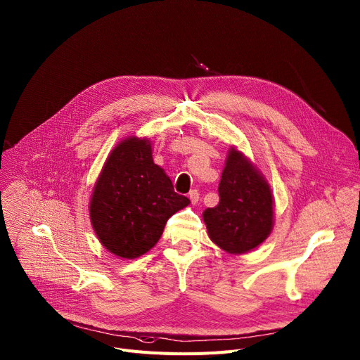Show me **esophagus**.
Segmentation results:
<instances>
[{
    "label": "esophagus",
    "mask_w": 360,
    "mask_h": 360,
    "mask_svg": "<svg viewBox=\"0 0 360 360\" xmlns=\"http://www.w3.org/2000/svg\"><path fill=\"white\" fill-rule=\"evenodd\" d=\"M189 200H191V202H193V204H197V202H198V200H200V193H198L197 189L189 191Z\"/></svg>",
    "instance_id": "1"
}]
</instances>
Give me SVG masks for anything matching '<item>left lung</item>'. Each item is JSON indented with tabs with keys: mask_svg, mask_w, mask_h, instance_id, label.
I'll use <instances>...</instances> for the list:
<instances>
[{
	"mask_svg": "<svg viewBox=\"0 0 360 360\" xmlns=\"http://www.w3.org/2000/svg\"><path fill=\"white\" fill-rule=\"evenodd\" d=\"M220 202L202 219L211 240L230 255H242L263 243L274 227V197L260 171L230 148L219 185Z\"/></svg>",
	"mask_w": 360,
	"mask_h": 360,
	"instance_id": "obj_1",
	"label": "left lung"
}]
</instances>
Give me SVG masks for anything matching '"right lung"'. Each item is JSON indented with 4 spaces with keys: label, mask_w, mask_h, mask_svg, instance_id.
I'll use <instances>...</instances> for the list:
<instances>
[{
    "label": "right lung",
    "mask_w": 360,
    "mask_h": 360,
    "mask_svg": "<svg viewBox=\"0 0 360 360\" xmlns=\"http://www.w3.org/2000/svg\"><path fill=\"white\" fill-rule=\"evenodd\" d=\"M189 200L153 162L150 140L127 137L112 149L94 186L89 217L101 245L136 259L160 238L166 221Z\"/></svg>",
    "instance_id": "add662e5"
}]
</instances>
